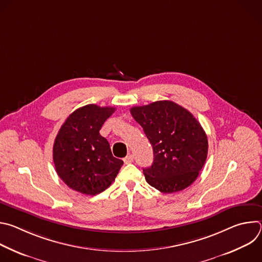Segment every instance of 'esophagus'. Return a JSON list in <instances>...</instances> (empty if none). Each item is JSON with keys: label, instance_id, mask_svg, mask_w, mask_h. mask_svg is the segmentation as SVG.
<instances>
[{"label": "esophagus", "instance_id": "1", "mask_svg": "<svg viewBox=\"0 0 262 262\" xmlns=\"http://www.w3.org/2000/svg\"><path fill=\"white\" fill-rule=\"evenodd\" d=\"M123 162H124V164H130L134 162V157L132 155H129L123 159Z\"/></svg>", "mask_w": 262, "mask_h": 262}]
</instances>
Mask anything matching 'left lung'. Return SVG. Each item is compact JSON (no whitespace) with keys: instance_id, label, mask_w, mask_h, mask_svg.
I'll list each match as a JSON object with an SVG mask.
<instances>
[{"instance_id":"obj_1","label":"left lung","mask_w":262,"mask_h":262,"mask_svg":"<svg viewBox=\"0 0 262 262\" xmlns=\"http://www.w3.org/2000/svg\"><path fill=\"white\" fill-rule=\"evenodd\" d=\"M130 114L154 148L151 167L143 169L146 181L162 193H176L198 177L207 158V136L192 113L160 100L133 106Z\"/></svg>"}]
</instances>
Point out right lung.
<instances>
[{
	"label": "right lung",
	"mask_w": 262,
	"mask_h": 262,
	"mask_svg": "<svg viewBox=\"0 0 262 262\" xmlns=\"http://www.w3.org/2000/svg\"><path fill=\"white\" fill-rule=\"evenodd\" d=\"M113 106L87 104L71 113L55 139L53 160L59 177L70 189L96 195L107 189L123 165L112 155L99 130Z\"/></svg>",
	"instance_id": "add662e5"
}]
</instances>
